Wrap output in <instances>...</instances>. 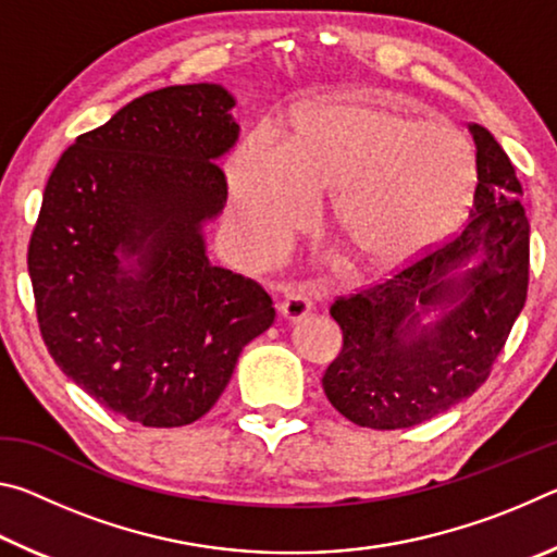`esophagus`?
<instances>
[{
	"label": "esophagus",
	"instance_id": "34e87169",
	"mask_svg": "<svg viewBox=\"0 0 557 557\" xmlns=\"http://www.w3.org/2000/svg\"><path fill=\"white\" fill-rule=\"evenodd\" d=\"M309 312H312V299H309L305 292L299 289L285 292V297H282V305H280V314L285 317L287 322H299V319H305Z\"/></svg>",
	"mask_w": 557,
	"mask_h": 557
}]
</instances>
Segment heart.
I'll return each mask as SVG.
<instances>
[{
    "label": "heart",
    "mask_w": 557,
    "mask_h": 557,
    "mask_svg": "<svg viewBox=\"0 0 557 557\" xmlns=\"http://www.w3.org/2000/svg\"><path fill=\"white\" fill-rule=\"evenodd\" d=\"M476 159L465 132L373 102H305L285 137H245L231 162L233 228L252 256H272L332 191V223L354 256L393 268L459 221Z\"/></svg>",
    "instance_id": "heart-1"
}]
</instances>
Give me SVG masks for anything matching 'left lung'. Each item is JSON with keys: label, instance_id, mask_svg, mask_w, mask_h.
Returning a JSON list of instances; mask_svg holds the SVG:
<instances>
[{"label": "left lung", "instance_id": "left-lung-1", "mask_svg": "<svg viewBox=\"0 0 557 557\" xmlns=\"http://www.w3.org/2000/svg\"><path fill=\"white\" fill-rule=\"evenodd\" d=\"M476 145L474 206L455 238L329 314L344 334L322 385L356 425H420L488 379L528 289L531 225L511 159L492 132Z\"/></svg>", "mask_w": 557, "mask_h": 557}]
</instances>
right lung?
Segmentation results:
<instances>
[{
	"mask_svg": "<svg viewBox=\"0 0 557 557\" xmlns=\"http://www.w3.org/2000/svg\"><path fill=\"white\" fill-rule=\"evenodd\" d=\"M219 83L135 98L75 139L29 243L46 348L102 408L145 428L191 425L228 385L275 307L258 282L211 265L219 166L238 143Z\"/></svg>",
	"mask_w": 557,
	"mask_h": 557,
	"instance_id": "right-lung-1",
	"label": "right lung"
}]
</instances>
